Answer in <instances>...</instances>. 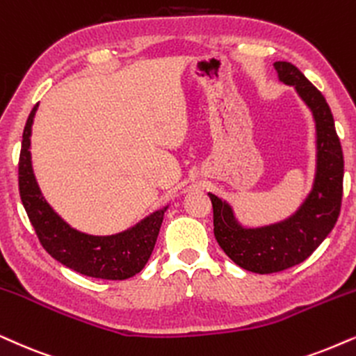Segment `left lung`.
<instances>
[{
  "instance_id": "obj_1",
  "label": "left lung",
  "mask_w": 356,
  "mask_h": 356,
  "mask_svg": "<svg viewBox=\"0 0 356 356\" xmlns=\"http://www.w3.org/2000/svg\"><path fill=\"white\" fill-rule=\"evenodd\" d=\"M282 83L294 87L316 121L317 163L312 191L291 217L264 227H243L232 205L209 193L213 233L220 248L246 271H284L307 259L335 227L343 193V152L330 106L318 90L289 62H274Z\"/></svg>"
}]
</instances>
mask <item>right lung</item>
<instances>
[{
  "mask_svg": "<svg viewBox=\"0 0 356 356\" xmlns=\"http://www.w3.org/2000/svg\"><path fill=\"white\" fill-rule=\"evenodd\" d=\"M38 106L39 103L29 113L22 133L19 195L40 245L54 259L83 276L110 281L133 277L151 258L168 205L116 235L95 236L72 228L47 204L35 181L31 161V133Z\"/></svg>",
  "mask_w": 356,
  "mask_h": 356,
  "instance_id": "add662e5",
  "label": "right lung"
}]
</instances>
